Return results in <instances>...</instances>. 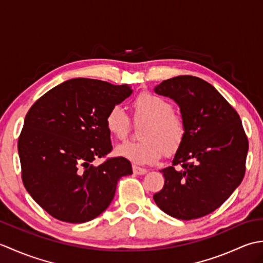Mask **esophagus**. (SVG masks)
<instances>
[{
	"label": "esophagus",
	"instance_id": "esophagus-1",
	"mask_svg": "<svg viewBox=\"0 0 263 263\" xmlns=\"http://www.w3.org/2000/svg\"><path fill=\"white\" fill-rule=\"evenodd\" d=\"M147 170L146 168H141V167H138V166H133V173H135L136 175H144L147 174Z\"/></svg>",
	"mask_w": 263,
	"mask_h": 263
}]
</instances>
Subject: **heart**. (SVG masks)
I'll use <instances>...</instances> for the list:
<instances>
[{
  "mask_svg": "<svg viewBox=\"0 0 263 263\" xmlns=\"http://www.w3.org/2000/svg\"><path fill=\"white\" fill-rule=\"evenodd\" d=\"M136 120H148L142 132V141H124L115 148V154L136 165H154L163 157L164 152L173 155L185 137V125L174 114L168 100L152 92H142L133 103ZM110 136L123 139L130 131L131 121L124 108L116 105L105 119Z\"/></svg>",
  "mask_w": 263,
  "mask_h": 263,
  "instance_id": "b5f03b06",
  "label": "heart"
}]
</instances>
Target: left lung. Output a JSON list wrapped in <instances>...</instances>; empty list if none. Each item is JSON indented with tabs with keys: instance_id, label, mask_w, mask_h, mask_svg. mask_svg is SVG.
<instances>
[{
	"instance_id": "8db88e82",
	"label": "left lung",
	"mask_w": 263,
	"mask_h": 263,
	"mask_svg": "<svg viewBox=\"0 0 263 263\" xmlns=\"http://www.w3.org/2000/svg\"><path fill=\"white\" fill-rule=\"evenodd\" d=\"M155 92L178 105L185 137L173 165L159 171L164 187L154 200L167 215L191 220L225 202L241 184L249 150L236 110L210 83L193 76L164 80Z\"/></svg>"
}]
</instances>
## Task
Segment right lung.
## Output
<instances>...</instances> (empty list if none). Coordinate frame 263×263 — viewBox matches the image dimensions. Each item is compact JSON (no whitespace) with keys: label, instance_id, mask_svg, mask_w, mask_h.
Instances as JSON below:
<instances>
[{"label":"right lung","instance_id":"obj_1","mask_svg":"<svg viewBox=\"0 0 263 263\" xmlns=\"http://www.w3.org/2000/svg\"><path fill=\"white\" fill-rule=\"evenodd\" d=\"M131 86L77 78L60 83L28 111L18 141L22 181L31 198L59 220L79 224L108 208L128 160H93L111 150L108 110L131 96Z\"/></svg>","mask_w":263,"mask_h":263}]
</instances>
